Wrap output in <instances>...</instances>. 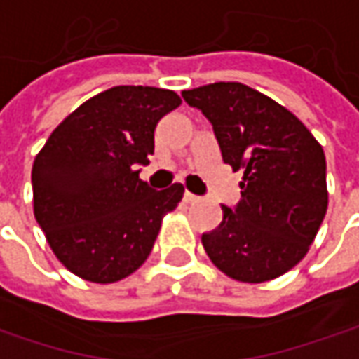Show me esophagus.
Wrapping results in <instances>:
<instances>
[{"mask_svg":"<svg viewBox=\"0 0 359 359\" xmlns=\"http://www.w3.org/2000/svg\"><path fill=\"white\" fill-rule=\"evenodd\" d=\"M184 201L193 205V203H198V201H201V196H196V195H193V193H189V191H187V193H184Z\"/></svg>","mask_w":359,"mask_h":359,"instance_id":"1","label":"esophagus"}]
</instances>
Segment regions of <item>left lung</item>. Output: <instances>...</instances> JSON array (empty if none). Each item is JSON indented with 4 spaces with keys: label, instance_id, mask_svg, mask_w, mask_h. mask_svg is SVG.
<instances>
[{
    "label": "left lung",
    "instance_id": "1",
    "mask_svg": "<svg viewBox=\"0 0 359 359\" xmlns=\"http://www.w3.org/2000/svg\"><path fill=\"white\" fill-rule=\"evenodd\" d=\"M212 126L223 163L243 170L241 198L201 241L221 271L275 279L305 257L327 210L325 154L299 118L239 82L184 90Z\"/></svg>",
    "mask_w": 359,
    "mask_h": 359
}]
</instances>
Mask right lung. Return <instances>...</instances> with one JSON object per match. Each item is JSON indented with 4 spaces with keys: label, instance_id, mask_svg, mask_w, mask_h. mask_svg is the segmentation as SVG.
<instances>
[{
    "label": "right lung",
    "instance_id": "add662e5",
    "mask_svg": "<svg viewBox=\"0 0 359 359\" xmlns=\"http://www.w3.org/2000/svg\"><path fill=\"white\" fill-rule=\"evenodd\" d=\"M180 106L172 90L114 86L78 106L34 161V215L55 257L92 283H114L150 255L182 184L138 179L156 124Z\"/></svg>",
    "mask_w": 359,
    "mask_h": 359
}]
</instances>
